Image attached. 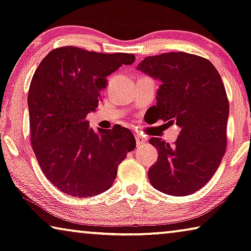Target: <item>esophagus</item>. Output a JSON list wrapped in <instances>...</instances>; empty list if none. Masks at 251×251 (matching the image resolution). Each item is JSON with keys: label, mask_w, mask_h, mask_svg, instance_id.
I'll use <instances>...</instances> for the list:
<instances>
[{"label": "esophagus", "mask_w": 251, "mask_h": 251, "mask_svg": "<svg viewBox=\"0 0 251 251\" xmlns=\"http://www.w3.org/2000/svg\"><path fill=\"white\" fill-rule=\"evenodd\" d=\"M135 140H136V143L138 145L144 144V143L146 142V138L143 137L142 135H140V134H135Z\"/></svg>", "instance_id": "esophagus-1"}]
</instances>
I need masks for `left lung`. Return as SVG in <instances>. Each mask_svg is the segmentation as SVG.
I'll list each match as a JSON object with an SVG mask.
<instances>
[{
    "mask_svg": "<svg viewBox=\"0 0 251 251\" xmlns=\"http://www.w3.org/2000/svg\"><path fill=\"white\" fill-rule=\"evenodd\" d=\"M162 85L151 114L180 127L173 145L150 143L158 157L149 170L151 184L170 196H189L211 180L226 146L229 101L220 74L196 54L169 52L146 57L137 66Z\"/></svg>",
    "mask_w": 251,
    "mask_h": 251,
    "instance_id": "left-lung-1",
    "label": "left lung"
}]
</instances>
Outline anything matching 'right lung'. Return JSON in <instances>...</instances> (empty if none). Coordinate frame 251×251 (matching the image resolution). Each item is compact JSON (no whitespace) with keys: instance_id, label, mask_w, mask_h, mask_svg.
<instances>
[{"instance_id":"add662e5","label":"right lung","mask_w":251,"mask_h":251,"mask_svg":"<svg viewBox=\"0 0 251 251\" xmlns=\"http://www.w3.org/2000/svg\"><path fill=\"white\" fill-rule=\"evenodd\" d=\"M134 60L129 53L61 47L35 70L27 95L31 144L43 174L61 192L89 198L108 190L136 146L125 127L95 132L86 119L98 107L107 77Z\"/></svg>"}]
</instances>
